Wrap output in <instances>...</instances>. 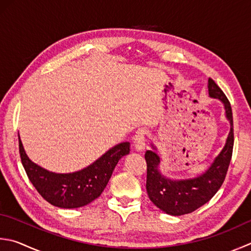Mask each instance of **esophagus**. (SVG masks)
Here are the masks:
<instances>
[{"instance_id":"obj_1","label":"esophagus","mask_w":251,"mask_h":251,"mask_svg":"<svg viewBox=\"0 0 251 251\" xmlns=\"http://www.w3.org/2000/svg\"><path fill=\"white\" fill-rule=\"evenodd\" d=\"M132 142H134L135 148L137 151L145 150V147H146V129L145 128H139L136 131L134 138H132Z\"/></svg>"}]
</instances>
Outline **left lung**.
I'll return each mask as SVG.
<instances>
[{"label":"left lung","mask_w":251,"mask_h":251,"mask_svg":"<svg viewBox=\"0 0 251 251\" xmlns=\"http://www.w3.org/2000/svg\"><path fill=\"white\" fill-rule=\"evenodd\" d=\"M209 97L223 103L225 117L230 129L223 149L215 156L202 174L193 178L172 179L160 171L161 158L156 147L151 144L152 150H147V193L150 200L163 212L170 215H183L194 212L217 194L226 176L234 146L233 113L229 101L221 88L211 78L208 81Z\"/></svg>","instance_id":"left-lung-1"}]
</instances>
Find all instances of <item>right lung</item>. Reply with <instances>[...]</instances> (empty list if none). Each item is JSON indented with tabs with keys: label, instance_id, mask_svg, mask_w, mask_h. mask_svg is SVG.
<instances>
[{
	"label": "right lung",
	"instance_id": "right-lung-1",
	"mask_svg": "<svg viewBox=\"0 0 251 251\" xmlns=\"http://www.w3.org/2000/svg\"><path fill=\"white\" fill-rule=\"evenodd\" d=\"M18 140L22 163L28 178L48 202L63 209L80 208L99 197L120 159L129 153L130 147L129 142H121L85 169L73 173H55L29 159L19 135Z\"/></svg>",
	"mask_w": 251,
	"mask_h": 251
}]
</instances>
